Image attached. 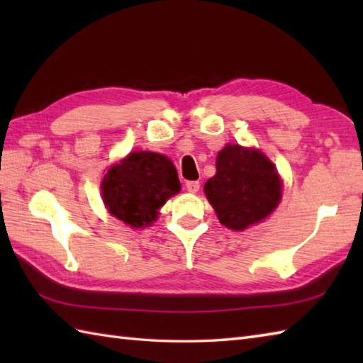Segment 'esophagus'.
Masks as SVG:
<instances>
[{
  "label": "esophagus",
  "instance_id": "34e87169",
  "mask_svg": "<svg viewBox=\"0 0 363 363\" xmlns=\"http://www.w3.org/2000/svg\"><path fill=\"white\" fill-rule=\"evenodd\" d=\"M186 189L190 191V194H196V191L199 190V182L198 181H187Z\"/></svg>",
  "mask_w": 363,
  "mask_h": 363
}]
</instances>
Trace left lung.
<instances>
[{"mask_svg": "<svg viewBox=\"0 0 363 363\" xmlns=\"http://www.w3.org/2000/svg\"><path fill=\"white\" fill-rule=\"evenodd\" d=\"M282 184L274 165L257 150L226 145L217 156V173L204 184L206 196L221 225L243 230L279 204Z\"/></svg>", "mask_w": 363, "mask_h": 363, "instance_id": "obj_1", "label": "left lung"}]
</instances>
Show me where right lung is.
<instances>
[{
	"label": "right lung",
	"instance_id": "add662e5",
	"mask_svg": "<svg viewBox=\"0 0 363 363\" xmlns=\"http://www.w3.org/2000/svg\"><path fill=\"white\" fill-rule=\"evenodd\" d=\"M181 190L173 162L157 152H130L103 179L107 209L133 228L150 226L169 196Z\"/></svg>",
	"mask_w": 363,
	"mask_h": 363
}]
</instances>
